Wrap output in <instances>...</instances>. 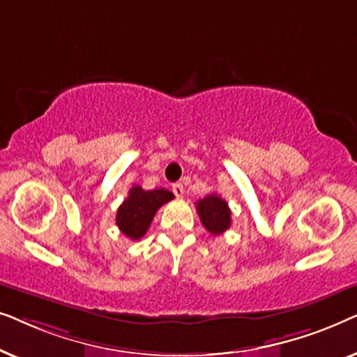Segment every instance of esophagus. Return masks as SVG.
I'll list each match as a JSON object with an SVG mask.
<instances>
[{"instance_id": "34e87169", "label": "esophagus", "mask_w": 357, "mask_h": 357, "mask_svg": "<svg viewBox=\"0 0 357 357\" xmlns=\"http://www.w3.org/2000/svg\"><path fill=\"white\" fill-rule=\"evenodd\" d=\"M172 192L175 193V197H177V198L182 197L183 192H185V187H183V183H180V182L174 183V185H172Z\"/></svg>"}]
</instances>
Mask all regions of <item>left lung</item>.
<instances>
[{"instance_id": "obj_1", "label": "left lung", "mask_w": 357, "mask_h": 357, "mask_svg": "<svg viewBox=\"0 0 357 357\" xmlns=\"http://www.w3.org/2000/svg\"><path fill=\"white\" fill-rule=\"evenodd\" d=\"M197 211L204 229L213 236L226 232L231 227V209L216 193L208 195L197 202Z\"/></svg>"}]
</instances>
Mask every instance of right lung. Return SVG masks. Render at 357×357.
Here are the masks:
<instances>
[{
	"label": "right lung",
	"instance_id": "obj_1",
	"mask_svg": "<svg viewBox=\"0 0 357 357\" xmlns=\"http://www.w3.org/2000/svg\"><path fill=\"white\" fill-rule=\"evenodd\" d=\"M170 199H174V193L165 188L143 190L133 185L116 211V226L131 241H138L148 232L158 209Z\"/></svg>",
	"mask_w": 357,
	"mask_h": 357
}]
</instances>
